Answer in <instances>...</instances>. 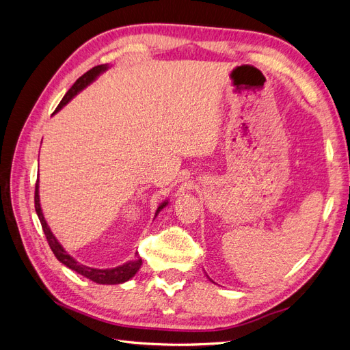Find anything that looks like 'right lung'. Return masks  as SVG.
I'll list each match as a JSON object with an SVG mask.
<instances>
[{"label":"right lung","instance_id":"obj_1","mask_svg":"<svg viewBox=\"0 0 350 350\" xmlns=\"http://www.w3.org/2000/svg\"><path fill=\"white\" fill-rule=\"evenodd\" d=\"M109 68L108 64H102V66H96L93 67L92 70H89L88 72H84L83 76L80 79H77V81L72 84L71 89L66 93V96L62 98V100L59 102V105L57 107L55 112H58L62 107H66V105L76 96V94L79 92H81L83 89H86L89 84L92 81L96 80L100 74L103 71H107ZM39 183V181H38ZM36 183V189H35V208H36V213H38V217L40 220V225H42V229H44L45 232V237H46V241L49 243V247L52 250V252H54V256L57 257L58 261H61L64 266H67L68 269H71L72 271H76L79 274H81V276L90 279L92 282H96L99 284H118V283H124L126 280H130L134 274L139 271V269L142 267V258L139 257V254H137L135 258L122 264V266H118V267H113V269H93V267H88L84 266V264H80L77 260H74L70 254L62 248L61 243L57 241V238L54 237V234H52L46 220L44 217V213H42V208H40V200H39V184ZM167 201H163V203L157 207L156 210V215L154 217L157 216L159 211H161L163 207H166Z\"/></svg>","mask_w":350,"mask_h":350}]
</instances>
